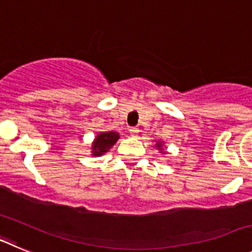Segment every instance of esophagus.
<instances>
[{"label":"esophagus","instance_id":"esophagus-1","mask_svg":"<svg viewBox=\"0 0 252 252\" xmlns=\"http://www.w3.org/2000/svg\"><path fill=\"white\" fill-rule=\"evenodd\" d=\"M139 128L137 127H130L128 128V132L131 133V136H133V137H136L137 136V133H139Z\"/></svg>","mask_w":252,"mask_h":252}]
</instances>
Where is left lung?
Returning <instances> with one entry per match:
<instances>
[{"instance_id":"left-lung-1","label":"left lung","mask_w":252,"mask_h":252,"mask_svg":"<svg viewBox=\"0 0 252 252\" xmlns=\"http://www.w3.org/2000/svg\"><path fill=\"white\" fill-rule=\"evenodd\" d=\"M155 146H157V148L159 149L160 151H162V142H161V141H158V142H157V145H155Z\"/></svg>"}]
</instances>
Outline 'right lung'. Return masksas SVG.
Returning <instances> with one entry per match:
<instances>
[{
	"label": "right lung",
	"instance_id": "obj_1",
	"mask_svg": "<svg viewBox=\"0 0 252 252\" xmlns=\"http://www.w3.org/2000/svg\"><path fill=\"white\" fill-rule=\"evenodd\" d=\"M119 139V132H115V131L98 133L92 144V155H94V157H101V155H103L104 153H107V151L115 145L116 141Z\"/></svg>",
	"mask_w": 252,
	"mask_h": 252
}]
</instances>
